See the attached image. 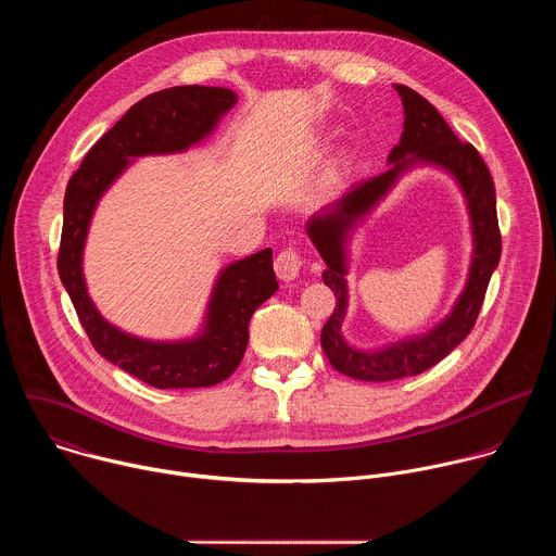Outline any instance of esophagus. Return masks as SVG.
Listing matches in <instances>:
<instances>
[{
    "instance_id": "obj_1",
    "label": "esophagus",
    "mask_w": 556,
    "mask_h": 556,
    "mask_svg": "<svg viewBox=\"0 0 556 556\" xmlns=\"http://www.w3.org/2000/svg\"><path fill=\"white\" fill-rule=\"evenodd\" d=\"M301 264H303L301 251H299L296 247H286V249L275 257V273H277L279 279L292 281V279L299 275Z\"/></svg>"
}]
</instances>
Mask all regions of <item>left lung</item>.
<instances>
[{
  "label": "left lung",
  "mask_w": 556,
  "mask_h": 556,
  "mask_svg": "<svg viewBox=\"0 0 556 556\" xmlns=\"http://www.w3.org/2000/svg\"><path fill=\"white\" fill-rule=\"evenodd\" d=\"M403 99L405 129L401 144L389 153L391 169L354 185L343 193L326 213L316 215L307 224V235L316 251L321 253L328 270L324 273L326 286L337 296V307L321 332V348L332 367L350 378L367 382H387L407 376H418L451 354L475 328L486 288L502 255V232L497 222L495 185L480 151L470 142H462L438 110L407 86H395ZM413 155L409 156L408 153ZM412 162H433L448 168L463 185L469 200L476 237V257L467 290L463 293L450 319L431 336L404 342L382 353H356L344 345L340 324L346 306L344 288V258L342 242L349 226L362 216L394 181L397 174Z\"/></svg>",
  "instance_id": "8db88e82"
}]
</instances>
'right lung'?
I'll list each match as a JSON object with an SVG mask.
<instances>
[{
	"mask_svg": "<svg viewBox=\"0 0 556 556\" xmlns=\"http://www.w3.org/2000/svg\"><path fill=\"white\" fill-rule=\"evenodd\" d=\"M232 105L235 94L226 88L180 86L153 92L131 105L86 153L65 189L56 268L78 321L103 358L157 389L211 387L237 369L249 345L253 312L277 290L273 251L266 249L235 262L219 275L208 307L206 332L200 339L149 343L105 324L92 305L81 273L88 224L101 193L127 167V157L182 151L204 138Z\"/></svg>",
	"mask_w": 556,
	"mask_h": 556,
	"instance_id": "right-lung-1",
	"label": "right lung"
}]
</instances>
